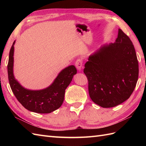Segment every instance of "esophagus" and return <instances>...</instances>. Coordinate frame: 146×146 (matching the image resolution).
<instances>
[{
    "instance_id": "obj_1",
    "label": "esophagus",
    "mask_w": 146,
    "mask_h": 146,
    "mask_svg": "<svg viewBox=\"0 0 146 146\" xmlns=\"http://www.w3.org/2000/svg\"><path fill=\"white\" fill-rule=\"evenodd\" d=\"M82 65H83V61L82 59L79 58L77 59L76 61V66L78 70H81L82 68Z\"/></svg>"
}]
</instances>
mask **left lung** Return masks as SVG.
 Returning a JSON list of instances; mask_svg holds the SVG:
<instances>
[{
  "mask_svg": "<svg viewBox=\"0 0 146 146\" xmlns=\"http://www.w3.org/2000/svg\"><path fill=\"white\" fill-rule=\"evenodd\" d=\"M83 72L91 100L111 108L130 98L138 79L139 66L130 38L119 29L115 42L101 47L91 55Z\"/></svg>",
  "mask_w": 146,
  "mask_h": 146,
  "instance_id": "left-lung-1",
  "label": "left lung"
}]
</instances>
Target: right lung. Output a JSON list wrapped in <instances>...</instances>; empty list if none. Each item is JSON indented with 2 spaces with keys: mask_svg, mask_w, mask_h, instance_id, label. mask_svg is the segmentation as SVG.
Listing matches in <instances>:
<instances>
[{
  "mask_svg": "<svg viewBox=\"0 0 146 146\" xmlns=\"http://www.w3.org/2000/svg\"><path fill=\"white\" fill-rule=\"evenodd\" d=\"M11 47L7 66L8 80L11 89L21 105L30 111L37 113H50L59 108L62 105L65 90L77 74L74 65L64 68L49 86L41 90H30L22 86L13 74L14 45Z\"/></svg>",
  "mask_w": 146,
  "mask_h": 146,
  "instance_id": "add662e5",
  "label": "right lung"
}]
</instances>
